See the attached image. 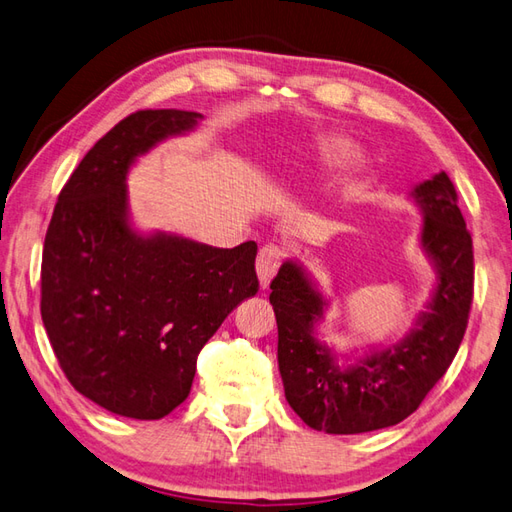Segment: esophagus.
I'll list each match as a JSON object with an SVG mask.
<instances>
[{
  "instance_id": "1",
  "label": "esophagus",
  "mask_w": 512,
  "mask_h": 512,
  "mask_svg": "<svg viewBox=\"0 0 512 512\" xmlns=\"http://www.w3.org/2000/svg\"><path fill=\"white\" fill-rule=\"evenodd\" d=\"M280 263H282V249L278 245L267 243L260 247L258 258H256V271H258L260 287H269V282L276 276Z\"/></svg>"
}]
</instances>
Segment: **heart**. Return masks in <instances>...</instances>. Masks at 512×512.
I'll return each mask as SVG.
<instances>
[{"label":"heart","mask_w":512,"mask_h":512,"mask_svg":"<svg viewBox=\"0 0 512 512\" xmlns=\"http://www.w3.org/2000/svg\"><path fill=\"white\" fill-rule=\"evenodd\" d=\"M342 153H344V146H342V144L335 146V149H333V155H342Z\"/></svg>","instance_id":"heart-1"}]
</instances>
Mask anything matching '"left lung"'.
I'll return each instance as SVG.
<instances>
[{
  "label": "left lung",
  "mask_w": 512,
  "mask_h": 512,
  "mask_svg": "<svg viewBox=\"0 0 512 512\" xmlns=\"http://www.w3.org/2000/svg\"><path fill=\"white\" fill-rule=\"evenodd\" d=\"M425 212V252L438 267V287L420 326L401 344L339 370L331 350L313 337L322 295L302 269L285 263L271 280L269 302L278 322V366L285 396L306 425L326 434H363L401 423L425 401L451 366L473 302V241L447 173L416 186Z\"/></svg>",
  "instance_id": "8db88e82"
}]
</instances>
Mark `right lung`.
<instances>
[{"label":"right lung","mask_w":512,"mask_h":512,"mask_svg":"<svg viewBox=\"0 0 512 512\" xmlns=\"http://www.w3.org/2000/svg\"><path fill=\"white\" fill-rule=\"evenodd\" d=\"M199 118L140 109L120 120L67 179L45 232V333L74 390L120 416L157 420L184 403L201 348L258 293L254 241L219 249L127 223L131 162Z\"/></svg>","instance_id":"right-lung-1"}]
</instances>
